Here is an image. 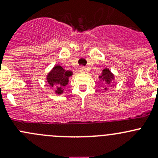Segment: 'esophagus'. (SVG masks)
<instances>
[{"mask_svg": "<svg viewBox=\"0 0 158 158\" xmlns=\"http://www.w3.org/2000/svg\"><path fill=\"white\" fill-rule=\"evenodd\" d=\"M79 71H80L81 73H84V72L85 71V68L84 67V66H80V67H79Z\"/></svg>", "mask_w": 158, "mask_h": 158, "instance_id": "34e87169", "label": "esophagus"}]
</instances>
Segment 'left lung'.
<instances>
[{
    "label": "left lung",
    "mask_w": 158,
    "mask_h": 158,
    "mask_svg": "<svg viewBox=\"0 0 158 158\" xmlns=\"http://www.w3.org/2000/svg\"><path fill=\"white\" fill-rule=\"evenodd\" d=\"M100 79H104L108 84H109L110 82H111V79H113V75L111 74V73L109 71V69H103L102 74V76H100Z\"/></svg>",
    "instance_id": "obj_1"
}]
</instances>
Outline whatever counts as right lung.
<instances>
[{
  "instance_id": "right-lung-1",
  "label": "right lung",
  "mask_w": 158,
  "mask_h": 158,
  "mask_svg": "<svg viewBox=\"0 0 158 158\" xmlns=\"http://www.w3.org/2000/svg\"><path fill=\"white\" fill-rule=\"evenodd\" d=\"M73 73L66 71L60 66H56L47 76V81L51 87L56 89L57 94H61L63 91V87L68 84L69 77Z\"/></svg>"
}]
</instances>
